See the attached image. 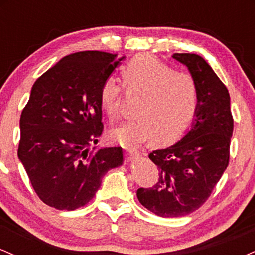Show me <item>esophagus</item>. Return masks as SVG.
<instances>
[{
    "instance_id": "34e87169",
    "label": "esophagus",
    "mask_w": 255,
    "mask_h": 255,
    "mask_svg": "<svg viewBox=\"0 0 255 255\" xmlns=\"http://www.w3.org/2000/svg\"><path fill=\"white\" fill-rule=\"evenodd\" d=\"M140 156V153L137 151H134V150H128L126 151V158H127L128 160H131V159H135Z\"/></svg>"
}]
</instances>
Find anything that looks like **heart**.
Returning a JSON list of instances; mask_svg holds the SVG:
<instances>
[{"instance_id": "b5f03b06", "label": "heart", "mask_w": 255, "mask_h": 255, "mask_svg": "<svg viewBox=\"0 0 255 255\" xmlns=\"http://www.w3.org/2000/svg\"><path fill=\"white\" fill-rule=\"evenodd\" d=\"M124 86L128 93L140 95L134 109L135 119L109 131V137L125 147L135 148L153 137L168 145L188 131L199 109V89L195 79L175 71L152 55H137L122 68ZM121 84L107 78L99 90V105L108 118L119 115Z\"/></svg>"}]
</instances>
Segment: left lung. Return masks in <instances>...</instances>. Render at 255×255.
<instances>
[{
	"label": "left lung",
	"instance_id": "obj_1",
	"mask_svg": "<svg viewBox=\"0 0 255 255\" xmlns=\"http://www.w3.org/2000/svg\"><path fill=\"white\" fill-rule=\"evenodd\" d=\"M195 79L199 109L192 129L170 147L148 154L158 168V181L139 188L140 204L159 217L194 212L210 198L230 157L234 119L230 96L210 64L197 54H174Z\"/></svg>",
	"mask_w": 255,
	"mask_h": 255
}]
</instances>
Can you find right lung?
Returning <instances> with one entry per match:
<instances>
[{
  "label": "right lung",
  "mask_w": 255,
  "mask_h": 255,
  "mask_svg": "<svg viewBox=\"0 0 255 255\" xmlns=\"http://www.w3.org/2000/svg\"><path fill=\"white\" fill-rule=\"evenodd\" d=\"M124 58L74 52L32 86L20 118L17 156L44 204L67 211L84 206L104 175L124 162L122 147L90 151L104 129L99 90Z\"/></svg>",
  "instance_id": "1"
}]
</instances>
